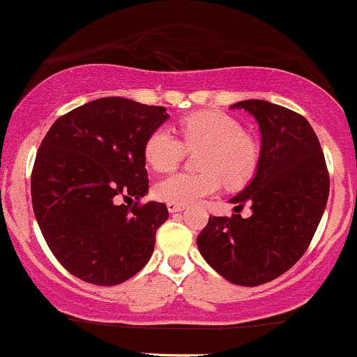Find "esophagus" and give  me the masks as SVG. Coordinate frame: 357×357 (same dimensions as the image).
Masks as SVG:
<instances>
[{
    "label": "esophagus",
    "mask_w": 357,
    "mask_h": 357,
    "mask_svg": "<svg viewBox=\"0 0 357 357\" xmlns=\"http://www.w3.org/2000/svg\"><path fill=\"white\" fill-rule=\"evenodd\" d=\"M184 204H178V203H167V211L169 213H176V211H183Z\"/></svg>",
    "instance_id": "esophagus-1"
}]
</instances>
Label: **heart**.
<instances>
[{
    "mask_svg": "<svg viewBox=\"0 0 357 357\" xmlns=\"http://www.w3.org/2000/svg\"><path fill=\"white\" fill-rule=\"evenodd\" d=\"M181 141L171 130L159 127L144 144V159L155 173H173L181 165L186 149L198 154L196 174H174L154 186L155 198L167 203L192 204L215 195L221 183L243 186L258 166V147L245 136L240 122L215 110H204L179 122Z\"/></svg>",
    "mask_w": 357,
    "mask_h": 357,
    "instance_id": "1",
    "label": "heart"
}]
</instances>
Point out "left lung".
<instances>
[{"instance_id": "left-lung-1", "label": "left lung", "mask_w": 357, "mask_h": 357, "mask_svg": "<svg viewBox=\"0 0 357 357\" xmlns=\"http://www.w3.org/2000/svg\"><path fill=\"white\" fill-rule=\"evenodd\" d=\"M252 114L261 134L250 184L230 202L252 216H210L196 243L204 260L236 285L257 287L292 268L309 248L329 196V173L304 116L267 100L231 105Z\"/></svg>"}]
</instances>
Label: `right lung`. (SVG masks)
<instances>
[{"label":"right lung","mask_w":357,"mask_h":357,"mask_svg":"<svg viewBox=\"0 0 357 357\" xmlns=\"http://www.w3.org/2000/svg\"><path fill=\"white\" fill-rule=\"evenodd\" d=\"M167 117L165 107L104 97L59 117L43 137L31 173L35 218L56 260L80 280L122 284L153 255L169 213L162 203H139L149 191L144 144Z\"/></svg>","instance_id":"obj_1"}]
</instances>
